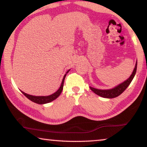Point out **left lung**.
Masks as SVG:
<instances>
[{"instance_id": "left-lung-1", "label": "left lung", "mask_w": 147, "mask_h": 147, "mask_svg": "<svg viewBox=\"0 0 147 147\" xmlns=\"http://www.w3.org/2000/svg\"><path fill=\"white\" fill-rule=\"evenodd\" d=\"M137 61L136 62V64H135V68L133 71V73L130 76L127 80L123 81L121 84L118 85V86L115 87L114 88L111 89H107V90H101V89H97L95 88L90 87V89L92 91H93L94 93L97 95L102 96L103 98H115V97L118 96L119 95L122 93V92L127 89V87L129 85V84L131 82L133 79H134V76L136 74L137 71Z\"/></svg>"}]
</instances>
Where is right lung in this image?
I'll return each instance as SVG.
<instances>
[{
    "label": "right lung",
    "instance_id": "add662e5",
    "mask_svg": "<svg viewBox=\"0 0 147 147\" xmlns=\"http://www.w3.org/2000/svg\"><path fill=\"white\" fill-rule=\"evenodd\" d=\"M69 71V70L67 71L66 72V74L68 73ZM66 74H65L64 78H63L62 84H61L59 89H58L56 92H55V93L51 94V95H49V96H33V95H30V94L25 93V92L23 91H22V92L27 97V98L29 99V100H31L33 102L39 104V105H43V104L51 102L53 100H55L56 98H57L58 97L60 96L61 92H62V90H63V87H64V81L65 80V78H66Z\"/></svg>",
    "mask_w": 147,
    "mask_h": 147
}]
</instances>
